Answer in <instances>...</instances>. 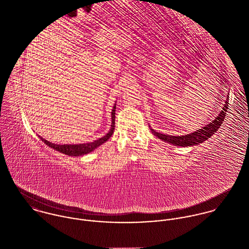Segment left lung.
I'll return each instance as SVG.
<instances>
[{
	"mask_svg": "<svg viewBox=\"0 0 249 249\" xmlns=\"http://www.w3.org/2000/svg\"><path fill=\"white\" fill-rule=\"evenodd\" d=\"M227 97L229 98V96H227ZM227 108H228V99L226 100L225 105L222 108V110L220 111V113L215 117V119L213 121H212V123L206 124L204 127H202L191 134L173 136V135H167V134H162V133L156 132L153 129H151V131L155 136H157L162 141L169 142V143H173L174 145L191 146V145L198 144L200 142L206 141L208 138H210L213 134H214V132H216V130L219 128V126L221 125V124L225 118Z\"/></svg>",
	"mask_w": 249,
	"mask_h": 249,
	"instance_id": "left-lung-1",
	"label": "left lung"
}]
</instances>
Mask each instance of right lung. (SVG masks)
Returning <instances> with one entry per match:
<instances>
[{"instance_id": "obj_1", "label": "right lung", "mask_w": 249, "mask_h": 249, "mask_svg": "<svg viewBox=\"0 0 249 249\" xmlns=\"http://www.w3.org/2000/svg\"><path fill=\"white\" fill-rule=\"evenodd\" d=\"M115 111H116V104L114 105L112 112H111L112 124H111V128H110L109 132L107 133L106 136H104V137H102L98 140H95L94 142L78 143V144H57V143H53V142H49V141L45 140L44 138H42L39 135H38V137L46 144H48L50 147H52V148H53L57 151H60L61 153H64L66 155L80 156V155L87 154V153L93 151L94 149H96L98 146H100L104 142H107V140L112 136V134L114 132V129H115Z\"/></svg>"}]
</instances>
